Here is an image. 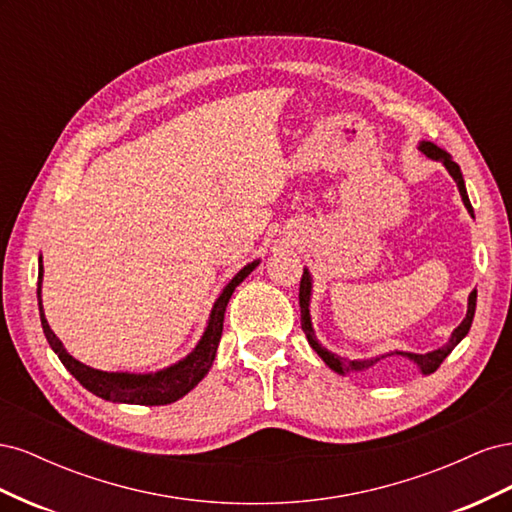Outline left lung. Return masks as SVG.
<instances>
[{"mask_svg": "<svg viewBox=\"0 0 512 512\" xmlns=\"http://www.w3.org/2000/svg\"><path fill=\"white\" fill-rule=\"evenodd\" d=\"M418 151H423L427 158L438 160V162H442V164L446 166V170H448V173H451V177H453L455 183H457L463 205H466L468 213L474 218V209H472V205H470V198H468V192H466V183H463V175H461L459 164L453 162V158L448 156V153H446L444 149H440L438 145H433V143H429V141H421V143H418ZM309 301H312V275H309L307 269H303L301 286H299L301 329H303V333H305V337H307L309 346H312V348L316 350V354L335 371V374L346 376V374H350V371H365V369H369V367H374L378 361L386 359V356H406L408 361H412L418 369H421L423 376H429V374H433V371H436V369L442 365V361L446 359L448 354L453 352V348L461 342V339L468 335V331H470V327H472V320H474V309H476V290H472L470 297H468V314H466V318L461 320L459 327L453 331L451 339H448V342H446L442 348L431 350V352H427V354H414V352L395 350V352H389V354L374 356V359H344V356H339V354L329 352L327 348H324V346L318 342V339H316V335H314L312 316H309Z\"/></svg>", "mask_w": 512, "mask_h": 512, "instance_id": "1", "label": "left lung"}]
</instances>
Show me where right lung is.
<instances>
[{
	"label": "right lung",
	"instance_id": "add662e5",
	"mask_svg": "<svg viewBox=\"0 0 512 512\" xmlns=\"http://www.w3.org/2000/svg\"><path fill=\"white\" fill-rule=\"evenodd\" d=\"M258 265H260V260H254V262H250V265H245L235 277H232L228 286L220 292V297L215 299L213 309L209 314L207 329H205L203 337H200L196 348L179 363L164 367L160 371H151V374H130V371H100V369L89 367L81 361H76L72 354H68V350L64 348V344L59 342V337L51 331L49 322H46V316H44L42 297H40L44 269H42V260H40L38 307H40L42 331L46 335V342L51 344L53 352L59 356V361L64 363V367L85 386L89 393H94L106 401H113V404H136V406L173 404V401L181 399L183 395H188L194 386L209 374V369L215 361V352H218L220 339H222L226 305L232 297V292H235V288Z\"/></svg>",
	"mask_w": 512,
	"mask_h": 512
}]
</instances>
